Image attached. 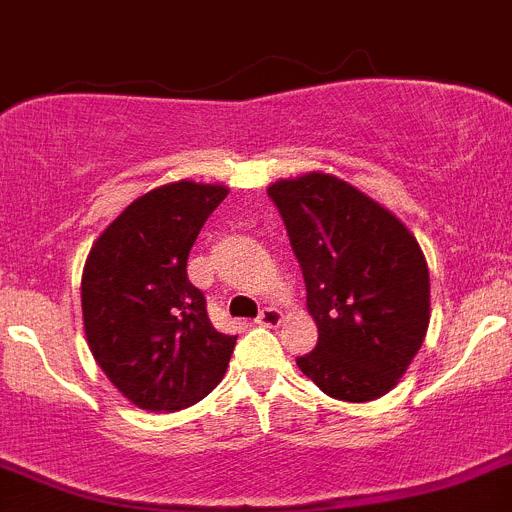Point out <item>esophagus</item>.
Returning a JSON list of instances; mask_svg holds the SVG:
<instances>
[{"instance_id":"1","label":"esophagus","mask_w":512,"mask_h":512,"mask_svg":"<svg viewBox=\"0 0 512 512\" xmlns=\"http://www.w3.org/2000/svg\"><path fill=\"white\" fill-rule=\"evenodd\" d=\"M280 319H283V316H280L278 308H262L260 316H257L255 321H257V324H260V326H278Z\"/></svg>"}]
</instances>
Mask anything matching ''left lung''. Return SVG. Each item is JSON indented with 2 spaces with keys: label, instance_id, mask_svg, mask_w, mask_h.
Listing matches in <instances>:
<instances>
[{
  "label": "left lung",
  "instance_id": "8db88e82",
  "mask_svg": "<svg viewBox=\"0 0 512 512\" xmlns=\"http://www.w3.org/2000/svg\"><path fill=\"white\" fill-rule=\"evenodd\" d=\"M267 196L301 265L319 342L296 357L326 395L365 403L408 370L428 329V267L403 224L324 173L278 181Z\"/></svg>",
  "mask_w": 512,
  "mask_h": 512
}]
</instances>
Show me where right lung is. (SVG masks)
Here are the masks:
<instances>
[{"mask_svg": "<svg viewBox=\"0 0 512 512\" xmlns=\"http://www.w3.org/2000/svg\"><path fill=\"white\" fill-rule=\"evenodd\" d=\"M224 186L170 183L104 229L81 278L86 339L104 375L145 411H181L219 385L237 336L222 334L188 280V252Z\"/></svg>", "mask_w": 512, "mask_h": 512, "instance_id": "add662e5", "label": "right lung"}]
</instances>
